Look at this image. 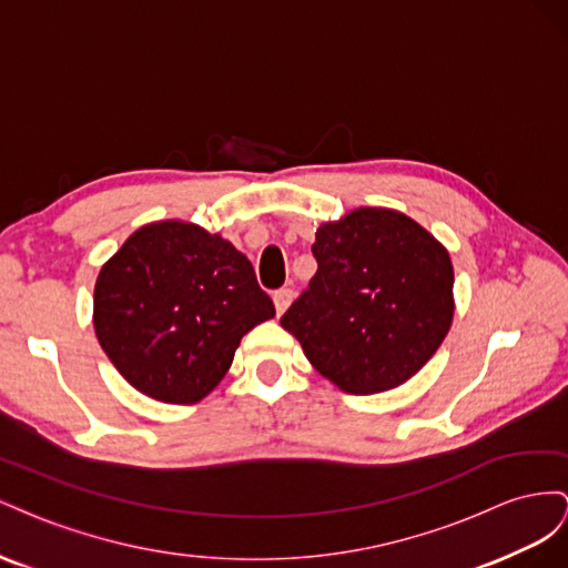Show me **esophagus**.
Instances as JSON below:
<instances>
[{"label": "esophagus", "mask_w": 568, "mask_h": 568, "mask_svg": "<svg viewBox=\"0 0 568 568\" xmlns=\"http://www.w3.org/2000/svg\"><path fill=\"white\" fill-rule=\"evenodd\" d=\"M290 302H293V290L290 287H281V290H275L273 293V304H275V314H283L287 306H290Z\"/></svg>", "instance_id": "obj_1"}]
</instances>
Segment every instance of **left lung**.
<instances>
[{
  "label": "left lung",
  "mask_w": 568,
  "mask_h": 568,
  "mask_svg": "<svg viewBox=\"0 0 568 568\" xmlns=\"http://www.w3.org/2000/svg\"><path fill=\"white\" fill-rule=\"evenodd\" d=\"M316 273L281 326L321 376L352 395L402 385L440 347L455 314L447 250L393 209L323 223Z\"/></svg>",
  "instance_id": "1"
}]
</instances>
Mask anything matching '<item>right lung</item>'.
Instances as JSON below:
<instances>
[{"instance_id":"1","label":"right lung","mask_w":568,"mask_h":568,"mask_svg":"<svg viewBox=\"0 0 568 568\" xmlns=\"http://www.w3.org/2000/svg\"><path fill=\"white\" fill-rule=\"evenodd\" d=\"M275 316L250 258L200 225H144L102 266L94 331L140 393L194 404L229 374L245 333Z\"/></svg>"}]
</instances>
